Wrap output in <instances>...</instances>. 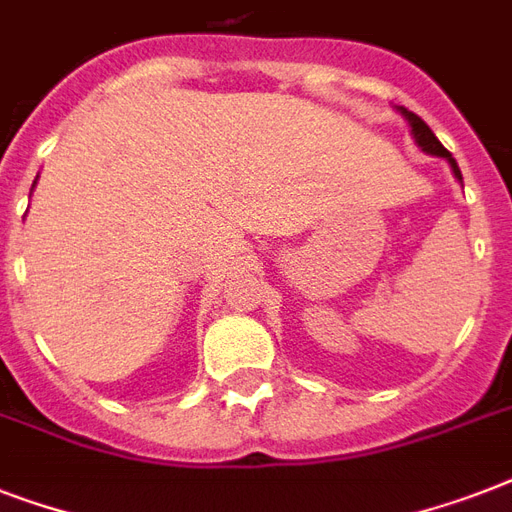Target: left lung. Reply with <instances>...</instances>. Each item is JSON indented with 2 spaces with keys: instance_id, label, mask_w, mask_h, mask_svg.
I'll list each match as a JSON object with an SVG mask.
<instances>
[{
  "instance_id": "8db88e82",
  "label": "left lung",
  "mask_w": 512,
  "mask_h": 512,
  "mask_svg": "<svg viewBox=\"0 0 512 512\" xmlns=\"http://www.w3.org/2000/svg\"><path fill=\"white\" fill-rule=\"evenodd\" d=\"M398 114L404 116L406 122H409V127H412L414 143H417V146H420L422 151H425V154L441 156V159H446V162H449V167H452L454 177H457V180H460V183H462V172H460V167H457V162H454V156L449 154V151H446L444 146H441V140H438L436 135H433V130H430L428 124L422 122V119L417 114H412V111H406V108H398Z\"/></svg>"
}]
</instances>
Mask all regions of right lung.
<instances>
[{
    "instance_id": "1",
    "label": "right lung",
    "mask_w": 512,
    "mask_h": 512,
    "mask_svg": "<svg viewBox=\"0 0 512 512\" xmlns=\"http://www.w3.org/2000/svg\"><path fill=\"white\" fill-rule=\"evenodd\" d=\"M34 185H36V180H34ZM31 191H34V188H31Z\"/></svg>"
}]
</instances>
